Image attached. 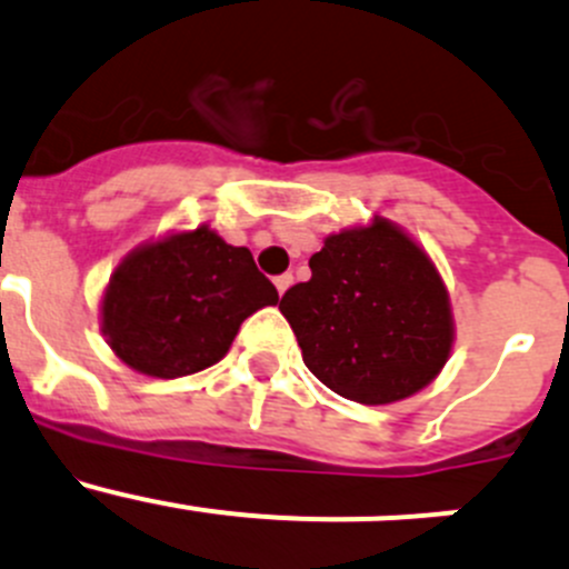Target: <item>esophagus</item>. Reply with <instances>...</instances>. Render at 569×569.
<instances>
[{"label":"esophagus","mask_w":569,"mask_h":569,"mask_svg":"<svg viewBox=\"0 0 569 569\" xmlns=\"http://www.w3.org/2000/svg\"><path fill=\"white\" fill-rule=\"evenodd\" d=\"M291 283H295V278H291L289 272H286V274H278V278H274V289H278V295H280V297H283L286 291H289V286H291Z\"/></svg>","instance_id":"obj_1"}]
</instances>
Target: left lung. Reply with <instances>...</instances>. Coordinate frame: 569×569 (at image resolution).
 Masks as SVG:
<instances>
[{"mask_svg": "<svg viewBox=\"0 0 569 569\" xmlns=\"http://www.w3.org/2000/svg\"><path fill=\"white\" fill-rule=\"evenodd\" d=\"M311 280L280 300L302 360L330 391L391 405L427 388L455 343L449 291L427 250L386 217L330 233Z\"/></svg>", "mask_w": 569, "mask_h": 569, "instance_id": "8db88e82", "label": "left lung"}]
</instances>
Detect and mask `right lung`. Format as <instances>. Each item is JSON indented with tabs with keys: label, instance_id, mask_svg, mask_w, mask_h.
<instances>
[{
	"label": "right lung",
	"instance_id": "right-lung-1",
	"mask_svg": "<svg viewBox=\"0 0 569 569\" xmlns=\"http://www.w3.org/2000/svg\"><path fill=\"white\" fill-rule=\"evenodd\" d=\"M278 302L248 248L209 226L134 248L101 297V332L140 375L176 380L226 358L242 321Z\"/></svg>",
	"mask_w": 569,
	"mask_h": 569
}]
</instances>
